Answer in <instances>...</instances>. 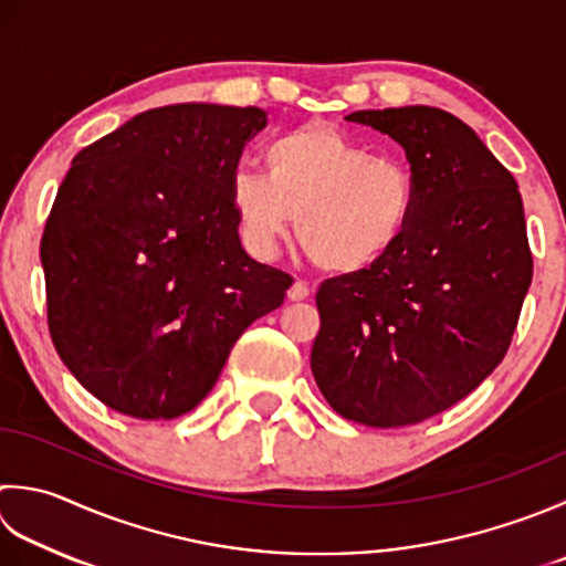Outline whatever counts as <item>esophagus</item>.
Returning a JSON list of instances; mask_svg holds the SVG:
<instances>
[{"label":"esophagus","mask_w":566,"mask_h":566,"mask_svg":"<svg viewBox=\"0 0 566 566\" xmlns=\"http://www.w3.org/2000/svg\"><path fill=\"white\" fill-rule=\"evenodd\" d=\"M312 294V290H308V284L306 282H302V280H296L292 286H290V292H286V296L292 298V302H304V298Z\"/></svg>","instance_id":"34e87169"}]
</instances>
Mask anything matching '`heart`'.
<instances>
[{
	"label": "heart",
	"instance_id": "b5f03b06",
	"mask_svg": "<svg viewBox=\"0 0 566 566\" xmlns=\"http://www.w3.org/2000/svg\"><path fill=\"white\" fill-rule=\"evenodd\" d=\"M268 174L240 166L230 176V206L254 258H274L296 235L321 270L360 274L405 240L417 210V184L397 157H373L340 129L312 122L272 139Z\"/></svg>",
	"mask_w": 566,
	"mask_h": 566
}]
</instances>
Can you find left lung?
<instances>
[{"label": "left lung", "instance_id": "left-lung-1", "mask_svg": "<svg viewBox=\"0 0 566 566\" xmlns=\"http://www.w3.org/2000/svg\"><path fill=\"white\" fill-rule=\"evenodd\" d=\"M405 149L417 210L373 270L326 280L312 373L353 422L417 424L471 395L505 358L533 282L523 198L479 135L439 107L358 109Z\"/></svg>", "mask_w": 566, "mask_h": 566}]
</instances>
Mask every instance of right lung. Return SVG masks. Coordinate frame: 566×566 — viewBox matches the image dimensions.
<instances>
[{"mask_svg":"<svg viewBox=\"0 0 566 566\" xmlns=\"http://www.w3.org/2000/svg\"><path fill=\"white\" fill-rule=\"evenodd\" d=\"M260 107L147 109L75 154L41 240L49 331L99 402L174 419L213 390L235 340L292 276L242 250L230 176Z\"/></svg>","mask_w":566,"mask_h":566,"instance_id":"obj_1","label":"right lung"}]
</instances>
